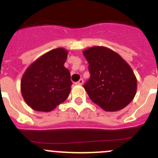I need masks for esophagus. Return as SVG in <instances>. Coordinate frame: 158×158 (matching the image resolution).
I'll return each instance as SVG.
<instances>
[{
    "label": "esophagus",
    "mask_w": 158,
    "mask_h": 158,
    "mask_svg": "<svg viewBox=\"0 0 158 158\" xmlns=\"http://www.w3.org/2000/svg\"><path fill=\"white\" fill-rule=\"evenodd\" d=\"M84 83V80L83 79H80V80L78 81L77 82H76V85H83Z\"/></svg>",
    "instance_id": "1"
}]
</instances>
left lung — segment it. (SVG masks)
<instances>
[{
	"label": "left lung",
	"instance_id": "1",
	"mask_svg": "<svg viewBox=\"0 0 158 158\" xmlns=\"http://www.w3.org/2000/svg\"><path fill=\"white\" fill-rule=\"evenodd\" d=\"M83 54L90 73L84 88L92 101L105 111L123 109L133 100L137 91L136 77L129 64L105 47H89Z\"/></svg>",
	"mask_w": 158,
	"mask_h": 158
}]
</instances>
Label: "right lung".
Segmentation results:
<instances>
[{
    "label": "right lung",
    "mask_w": 158,
    "mask_h": 158,
    "mask_svg": "<svg viewBox=\"0 0 158 158\" xmlns=\"http://www.w3.org/2000/svg\"><path fill=\"white\" fill-rule=\"evenodd\" d=\"M68 51L53 49L38 58L25 70L20 81L24 101L33 110L49 112L68 98L72 81L64 66Z\"/></svg>",
    "instance_id": "add662e5"
}]
</instances>
